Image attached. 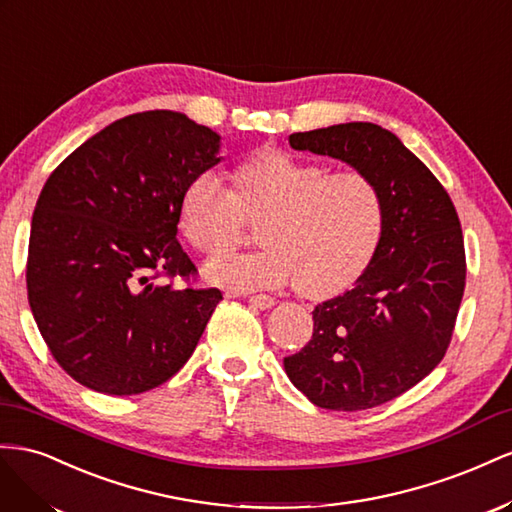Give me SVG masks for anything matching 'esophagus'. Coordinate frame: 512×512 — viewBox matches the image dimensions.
<instances>
[{
    "label": "esophagus",
    "mask_w": 512,
    "mask_h": 512,
    "mask_svg": "<svg viewBox=\"0 0 512 512\" xmlns=\"http://www.w3.org/2000/svg\"><path fill=\"white\" fill-rule=\"evenodd\" d=\"M248 302H251L255 309H261V311L272 309V306H274V298L266 296V294H255V296L248 298Z\"/></svg>",
    "instance_id": "34e87169"
}]
</instances>
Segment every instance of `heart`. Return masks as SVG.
Masks as SVG:
<instances>
[{
    "label": "heart",
    "instance_id": "obj_1",
    "mask_svg": "<svg viewBox=\"0 0 512 512\" xmlns=\"http://www.w3.org/2000/svg\"><path fill=\"white\" fill-rule=\"evenodd\" d=\"M244 216L259 221L255 253L208 264V281L229 289L298 283L321 298L354 283L382 236L384 206L367 175L332 171L283 150H261L238 169L236 193L216 171H199L180 197V229L206 257L238 244Z\"/></svg>",
    "mask_w": 512,
    "mask_h": 512
}]
</instances>
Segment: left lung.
<instances>
[{
  "mask_svg": "<svg viewBox=\"0 0 512 512\" xmlns=\"http://www.w3.org/2000/svg\"><path fill=\"white\" fill-rule=\"evenodd\" d=\"M289 145L347 163L382 197L369 266L354 289L315 306L311 341L283 360L317 407L369 410L416 386L446 354L465 287L459 216L427 165L382 126L334 124L289 135Z\"/></svg>",
  "mask_w": 512,
  "mask_h": 512,
  "instance_id": "left-lung-1",
  "label": "left lung"
}]
</instances>
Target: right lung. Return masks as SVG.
I'll return each mask as SVG.
<instances>
[{
  "label": "right lung",
  "instance_id": "add662e5",
  "mask_svg": "<svg viewBox=\"0 0 512 512\" xmlns=\"http://www.w3.org/2000/svg\"><path fill=\"white\" fill-rule=\"evenodd\" d=\"M221 160V135L156 109L102 128L49 175L29 233L27 298L79 384L128 397L193 356L223 294L158 279L197 272L175 238L180 197Z\"/></svg>",
  "mask_w": 512,
  "mask_h": 512
}]
</instances>
